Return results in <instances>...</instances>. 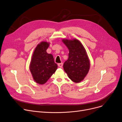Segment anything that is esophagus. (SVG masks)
<instances>
[{
  "label": "esophagus",
  "instance_id": "1",
  "mask_svg": "<svg viewBox=\"0 0 122 122\" xmlns=\"http://www.w3.org/2000/svg\"><path fill=\"white\" fill-rule=\"evenodd\" d=\"M58 66H59L61 68V67H62V66H63V63H62V62H61V63H58Z\"/></svg>",
  "mask_w": 122,
  "mask_h": 122
}]
</instances>
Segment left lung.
<instances>
[{"instance_id": "left-lung-1", "label": "left lung", "mask_w": 122, "mask_h": 122, "mask_svg": "<svg viewBox=\"0 0 122 122\" xmlns=\"http://www.w3.org/2000/svg\"><path fill=\"white\" fill-rule=\"evenodd\" d=\"M62 41L69 50L68 59L63 64L64 70L73 82L79 83L86 76L90 67L86 51L76 39H63Z\"/></svg>"}]
</instances>
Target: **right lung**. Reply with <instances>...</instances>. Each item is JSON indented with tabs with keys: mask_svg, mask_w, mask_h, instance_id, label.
I'll list each match as a JSON object with an SVG mask.
<instances>
[{
	"mask_svg": "<svg viewBox=\"0 0 122 122\" xmlns=\"http://www.w3.org/2000/svg\"><path fill=\"white\" fill-rule=\"evenodd\" d=\"M50 43L42 41L36 47L32 56L30 69L34 81L39 84H44L55 72L58 68L52 54L46 50Z\"/></svg>",
	"mask_w": 122,
	"mask_h": 122,
	"instance_id": "add662e5",
	"label": "right lung"
}]
</instances>
